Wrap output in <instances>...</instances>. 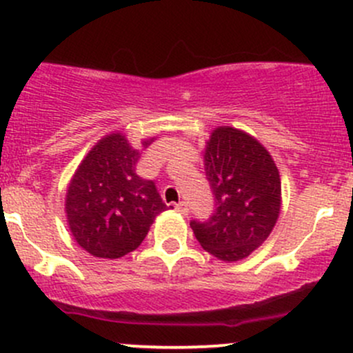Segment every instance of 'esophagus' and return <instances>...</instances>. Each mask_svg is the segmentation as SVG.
I'll list each match as a JSON object with an SVG mask.
<instances>
[{
  "label": "esophagus",
  "mask_w": 353,
  "mask_h": 353,
  "mask_svg": "<svg viewBox=\"0 0 353 353\" xmlns=\"http://www.w3.org/2000/svg\"><path fill=\"white\" fill-rule=\"evenodd\" d=\"M175 208H176L178 212H180V214H183V215H187V214H188V205H187V202H180V203H176Z\"/></svg>",
  "instance_id": "esophagus-1"
}]
</instances>
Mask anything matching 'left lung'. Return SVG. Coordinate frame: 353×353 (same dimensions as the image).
<instances>
[{
	"instance_id": "obj_1",
	"label": "left lung",
	"mask_w": 353,
	"mask_h": 353,
	"mask_svg": "<svg viewBox=\"0 0 353 353\" xmlns=\"http://www.w3.org/2000/svg\"><path fill=\"white\" fill-rule=\"evenodd\" d=\"M203 161L215 205L207 221L190 222L193 234L221 261L244 259L266 241L278 221V168L266 148L234 128L212 132Z\"/></svg>"
}]
</instances>
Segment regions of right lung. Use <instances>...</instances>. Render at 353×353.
Listing matches in <instances>:
<instances>
[{
	"label": "right lung",
	"mask_w": 353,
	"mask_h": 353,
	"mask_svg": "<svg viewBox=\"0 0 353 353\" xmlns=\"http://www.w3.org/2000/svg\"><path fill=\"white\" fill-rule=\"evenodd\" d=\"M138 161V150L116 132L89 151L72 178L67 219L77 244L92 256L117 259L132 252L166 210L154 181L136 173Z\"/></svg>",
	"instance_id": "add662e5"
}]
</instances>
